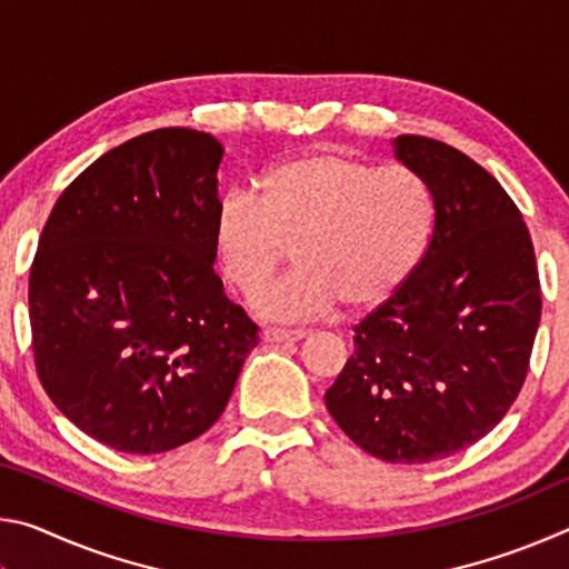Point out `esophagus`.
<instances>
[{
  "label": "esophagus",
  "mask_w": 569,
  "mask_h": 569,
  "mask_svg": "<svg viewBox=\"0 0 569 569\" xmlns=\"http://www.w3.org/2000/svg\"><path fill=\"white\" fill-rule=\"evenodd\" d=\"M306 331L301 329H266L263 339L268 343H288V341H301Z\"/></svg>",
  "instance_id": "obj_1"
}]
</instances>
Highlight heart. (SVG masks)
<instances>
[{
  "label": "heart",
  "instance_id": "1",
  "mask_svg": "<svg viewBox=\"0 0 569 569\" xmlns=\"http://www.w3.org/2000/svg\"><path fill=\"white\" fill-rule=\"evenodd\" d=\"M258 186V198L226 192L210 233L220 271L243 296L291 261L296 246L301 266L256 301L271 319H311L341 301L353 311L379 306L427 256L435 210L409 170L316 150L278 162Z\"/></svg>",
  "mask_w": 569,
  "mask_h": 569
}]
</instances>
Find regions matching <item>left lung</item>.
<instances>
[{
	"instance_id": "1",
	"label": "left lung",
	"mask_w": 569,
	"mask_h": 569,
	"mask_svg": "<svg viewBox=\"0 0 569 569\" xmlns=\"http://www.w3.org/2000/svg\"><path fill=\"white\" fill-rule=\"evenodd\" d=\"M393 152L427 188L435 228L409 281L353 326L326 409L371 457L427 465L505 419L527 379L542 291L522 213L495 176L421 134H399Z\"/></svg>"
}]
</instances>
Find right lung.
<instances>
[{
  "instance_id": "add662e5",
  "label": "right lung",
  "mask_w": 569,
  "mask_h": 569,
  "mask_svg": "<svg viewBox=\"0 0 569 569\" xmlns=\"http://www.w3.org/2000/svg\"><path fill=\"white\" fill-rule=\"evenodd\" d=\"M223 146L208 132L138 134L57 198L30 271L34 366L84 435L160 455L208 431L258 326L213 271Z\"/></svg>"
}]
</instances>
